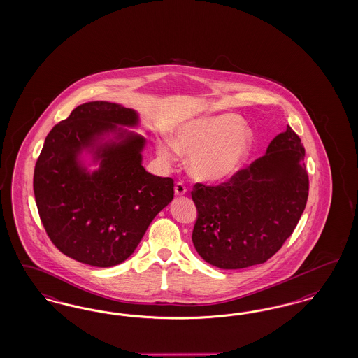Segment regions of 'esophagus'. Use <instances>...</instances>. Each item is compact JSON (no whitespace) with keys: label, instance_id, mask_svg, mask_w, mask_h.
Instances as JSON below:
<instances>
[{"label":"esophagus","instance_id":"esophagus-1","mask_svg":"<svg viewBox=\"0 0 358 358\" xmlns=\"http://www.w3.org/2000/svg\"><path fill=\"white\" fill-rule=\"evenodd\" d=\"M174 193L176 196H185L186 186L184 185V182H177L174 185Z\"/></svg>","mask_w":358,"mask_h":358}]
</instances>
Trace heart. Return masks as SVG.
<instances>
[{
	"label": "heart",
	"mask_w": 358,
	"mask_h": 358,
	"mask_svg": "<svg viewBox=\"0 0 358 358\" xmlns=\"http://www.w3.org/2000/svg\"><path fill=\"white\" fill-rule=\"evenodd\" d=\"M254 132L238 116L223 113L181 124L172 144L160 141L157 153L171 164L176 153L189 156L187 168L199 181H222L238 172L251 155Z\"/></svg>",
	"instance_id": "1"
}]
</instances>
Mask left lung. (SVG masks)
Listing matches in <instances>:
<instances>
[{
    "instance_id": "8db88e82",
    "label": "left lung",
    "mask_w": 358,
    "mask_h": 358,
    "mask_svg": "<svg viewBox=\"0 0 358 358\" xmlns=\"http://www.w3.org/2000/svg\"><path fill=\"white\" fill-rule=\"evenodd\" d=\"M306 149L289 125L264 156L218 186L196 184L192 241L199 257L222 270L264 263L295 230L308 199Z\"/></svg>"
}]
</instances>
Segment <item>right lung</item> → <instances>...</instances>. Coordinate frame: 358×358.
I'll use <instances>...</instances> for the list:
<instances>
[{
	"instance_id": "add662e5",
	"label": "right lung",
	"mask_w": 358,
	"mask_h": 358,
	"mask_svg": "<svg viewBox=\"0 0 358 358\" xmlns=\"http://www.w3.org/2000/svg\"><path fill=\"white\" fill-rule=\"evenodd\" d=\"M137 125L135 110L90 101L50 131L33 186L43 227L64 255L94 267L120 264L172 202V178L141 164L145 137L123 128ZM85 151L98 170L87 171Z\"/></svg>"
}]
</instances>
